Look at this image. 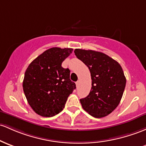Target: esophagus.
Here are the masks:
<instances>
[{"label": "esophagus", "instance_id": "esophagus-1", "mask_svg": "<svg viewBox=\"0 0 146 146\" xmlns=\"http://www.w3.org/2000/svg\"><path fill=\"white\" fill-rule=\"evenodd\" d=\"M79 84H80V81L76 82V86H77V87H78V86H79Z\"/></svg>", "mask_w": 146, "mask_h": 146}]
</instances>
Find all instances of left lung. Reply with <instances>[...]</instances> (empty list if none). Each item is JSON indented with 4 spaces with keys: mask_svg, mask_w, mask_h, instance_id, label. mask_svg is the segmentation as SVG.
<instances>
[{
    "mask_svg": "<svg viewBox=\"0 0 146 146\" xmlns=\"http://www.w3.org/2000/svg\"><path fill=\"white\" fill-rule=\"evenodd\" d=\"M74 52L87 66L92 80L89 94L80 99L82 108L94 117H105L117 107L122 98L126 84L122 67L102 52L82 49H76Z\"/></svg>",
    "mask_w": 146,
    "mask_h": 146,
    "instance_id": "obj_1",
    "label": "left lung"
}]
</instances>
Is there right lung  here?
<instances>
[{
    "label": "right lung",
    "mask_w": 146,
    "mask_h": 146,
    "mask_svg": "<svg viewBox=\"0 0 146 146\" xmlns=\"http://www.w3.org/2000/svg\"><path fill=\"white\" fill-rule=\"evenodd\" d=\"M72 48L54 47L35 59L25 70L23 89L29 105L44 117L55 116L64 108L67 98L76 88L70 70L62 66Z\"/></svg>",
    "instance_id": "obj_1"
}]
</instances>
